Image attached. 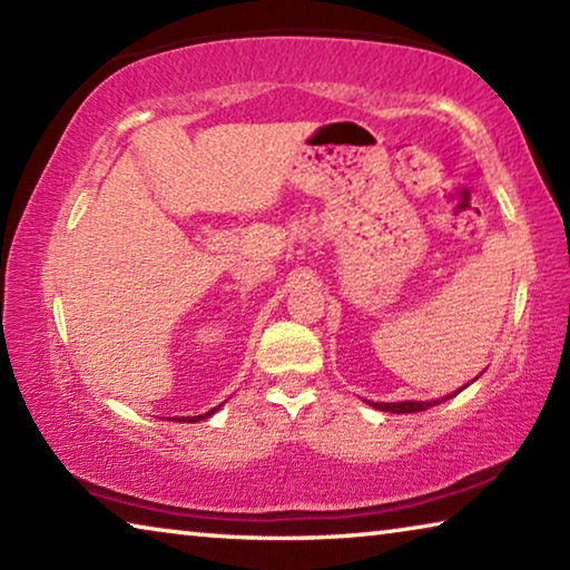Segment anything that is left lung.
I'll use <instances>...</instances> for the list:
<instances>
[{"label":"left lung","mask_w":570,"mask_h":570,"mask_svg":"<svg viewBox=\"0 0 570 570\" xmlns=\"http://www.w3.org/2000/svg\"><path fill=\"white\" fill-rule=\"evenodd\" d=\"M460 392V390H458ZM455 392V394H458ZM452 397V394H450ZM445 397V400H450ZM442 400H430V402H370L374 410H382V412H394V414H404V412H422L428 407H435Z\"/></svg>","instance_id":"8db88e82"}]
</instances>
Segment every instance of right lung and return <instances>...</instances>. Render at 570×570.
<instances>
[{
	"mask_svg": "<svg viewBox=\"0 0 570 570\" xmlns=\"http://www.w3.org/2000/svg\"><path fill=\"white\" fill-rule=\"evenodd\" d=\"M218 407H220V404H218ZM218 407H214V410H208L206 414H196V417H176V422H200V420H206V417H210V414H214Z\"/></svg>",
	"mask_w": 570,
	"mask_h": 570,
	"instance_id": "1",
	"label": "right lung"
}]
</instances>
